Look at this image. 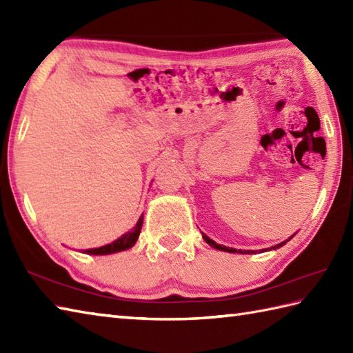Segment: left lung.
<instances>
[{"label":"left lung","mask_w":353,"mask_h":353,"mask_svg":"<svg viewBox=\"0 0 353 353\" xmlns=\"http://www.w3.org/2000/svg\"><path fill=\"white\" fill-rule=\"evenodd\" d=\"M201 236H203V239L205 241L211 245V247H214V249H216V250H221V252H229V253H256V250H236V249H232V247H226V245H221V244H216L214 239H211L209 238L208 235H205V234H201ZM292 236H290L287 241H282L281 244H277V245H273V247H270V249H267V250H276V249H279V247H282L283 244H287L290 239H291ZM265 250V249H264ZM264 250H261V252H264Z\"/></svg>","instance_id":"left-lung-1"}]
</instances>
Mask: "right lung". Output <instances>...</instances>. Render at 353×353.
I'll return each instance as SVG.
<instances>
[{
    "label": "right lung",
    "instance_id": "obj_1",
    "mask_svg": "<svg viewBox=\"0 0 353 353\" xmlns=\"http://www.w3.org/2000/svg\"><path fill=\"white\" fill-rule=\"evenodd\" d=\"M142 221H144V215L139 216V220L132 230L127 232V234L121 235L118 239H115L114 243L106 244L103 247H97V249H86L83 253L88 254H110V253H117V252H123L130 249V247L134 245V243L138 241V236L141 234V228H142Z\"/></svg>",
    "mask_w": 353,
    "mask_h": 353
}]
</instances>
